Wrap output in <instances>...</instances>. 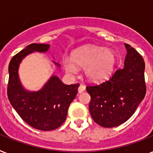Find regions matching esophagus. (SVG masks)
I'll use <instances>...</instances> for the list:
<instances>
[{"mask_svg":"<svg viewBox=\"0 0 153 153\" xmlns=\"http://www.w3.org/2000/svg\"><path fill=\"white\" fill-rule=\"evenodd\" d=\"M85 91V87L83 85H80L79 89H78V91H79V93H82L83 91Z\"/></svg>","mask_w":153,"mask_h":153,"instance_id":"esophagus-1","label":"esophagus"}]
</instances>
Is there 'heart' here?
<instances>
[{"mask_svg": "<svg viewBox=\"0 0 153 153\" xmlns=\"http://www.w3.org/2000/svg\"><path fill=\"white\" fill-rule=\"evenodd\" d=\"M116 54L113 50L103 47L85 46L76 48L71 53V59L65 58L63 66L65 72L75 75L77 67L84 68V73L92 82H102L108 79L116 65Z\"/></svg>", "mask_w": 153, "mask_h": 153, "instance_id": "b5f03b06", "label": "heart"}]
</instances>
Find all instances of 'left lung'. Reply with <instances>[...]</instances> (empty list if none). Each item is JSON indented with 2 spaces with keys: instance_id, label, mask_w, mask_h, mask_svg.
Segmentation results:
<instances>
[{
  "instance_id": "1",
  "label": "left lung",
  "mask_w": 153,
  "mask_h": 153,
  "mask_svg": "<svg viewBox=\"0 0 153 153\" xmlns=\"http://www.w3.org/2000/svg\"><path fill=\"white\" fill-rule=\"evenodd\" d=\"M124 67L100 85L88 86L91 96L89 112L92 119L103 127H114L133 115L146 94L145 64L142 56L125 44Z\"/></svg>"
}]
</instances>
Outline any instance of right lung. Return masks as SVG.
<instances>
[{
	"label": "right lung",
	"mask_w": 153,
	"mask_h": 153,
	"mask_svg": "<svg viewBox=\"0 0 153 153\" xmlns=\"http://www.w3.org/2000/svg\"><path fill=\"white\" fill-rule=\"evenodd\" d=\"M49 48L46 44H30L13 56L9 65L7 94L10 104L25 123L40 131H52L62 125L79 87L78 83L65 85L56 75H52L39 91L25 89L19 75L21 62L29 54L46 53Z\"/></svg>",
	"instance_id": "add662e5"
}]
</instances>
